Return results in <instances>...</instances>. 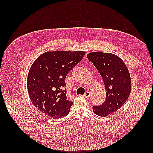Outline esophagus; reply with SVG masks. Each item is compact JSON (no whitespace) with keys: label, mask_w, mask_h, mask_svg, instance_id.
Returning <instances> with one entry per match:
<instances>
[{"label":"esophagus","mask_w":153,"mask_h":153,"mask_svg":"<svg viewBox=\"0 0 153 153\" xmlns=\"http://www.w3.org/2000/svg\"><path fill=\"white\" fill-rule=\"evenodd\" d=\"M90 96H91V93L89 91H86L83 95V97H85V98H89V97H90Z\"/></svg>","instance_id":"obj_1"}]
</instances>
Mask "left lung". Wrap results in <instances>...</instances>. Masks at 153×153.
Listing matches in <instances>:
<instances>
[{"instance_id":"1","label":"left lung","mask_w":153,"mask_h":153,"mask_svg":"<svg viewBox=\"0 0 153 153\" xmlns=\"http://www.w3.org/2000/svg\"><path fill=\"white\" fill-rule=\"evenodd\" d=\"M101 76L106 89V100L93 106L95 114L106 117L121 108L130 95L131 80L126 64L116 54L93 52L87 55Z\"/></svg>"}]
</instances>
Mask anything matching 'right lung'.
<instances>
[{"label":"right lung","instance_id":"add662e5","mask_svg":"<svg viewBox=\"0 0 153 153\" xmlns=\"http://www.w3.org/2000/svg\"><path fill=\"white\" fill-rule=\"evenodd\" d=\"M85 54L80 51H48L35 60L27 85L31 102L39 110L57 119L69 114L73 102L66 97L65 79Z\"/></svg>","mask_w":153,"mask_h":153}]
</instances>
